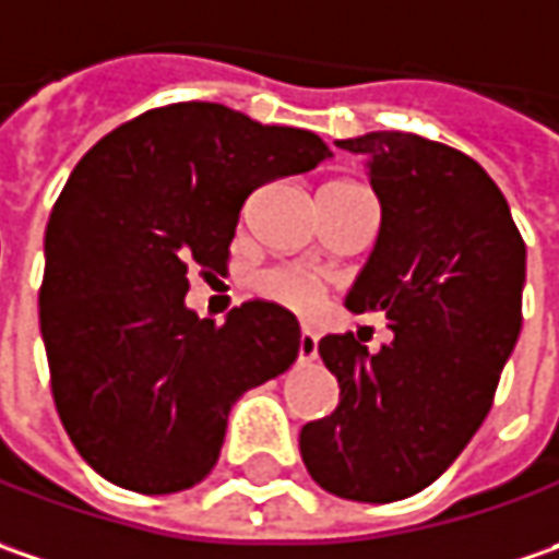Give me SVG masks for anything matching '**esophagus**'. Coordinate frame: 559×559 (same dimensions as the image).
I'll return each instance as SVG.
<instances>
[{"label":"esophagus","instance_id":"esophagus-1","mask_svg":"<svg viewBox=\"0 0 559 559\" xmlns=\"http://www.w3.org/2000/svg\"><path fill=\"white\" fill-rule=\"evenodd\" d=\"M319 356V337L312 334V331H304L300 334V359L309 362V359H316Z\"/></svg>","mask_w":559,"mask_h":559}]
</instances>
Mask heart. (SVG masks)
<instances>
[{"instance_id":"heart-1","label":"heart","mask_w":559,"mask_h":559,"mask_svg":"<svg viewBox=\"0 0 559 559\" xmlns=\"http://www.w3.org/2000/svg\"><path fill=\"white\" fill-rule=\"evenodd\" d=\"M255 297L269 300V304L281 306L287 312H297V316H319L328 304V290L322 281L316 275H309L304 269H294V265H269V269H259L253 278H250Z\"/></svg>"}]
</instances>
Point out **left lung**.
<instances>
[{
  "label": "left lung",
  "instance_id": "obj_1",
  "mask_svg": "<svg viewBox=\"0 0 559 559\" xmlns=\"http://www.w3.org/2000/svg\"><path fill=\"white\" fill-rule=\"evenodd\" d=\"M337 146L369 158L381 200L347 306L384 312L394 341H319L341 401L304 425L300 453L331 495L391 503L428 488L485 423L522 328L525 240L498 183L448 143L376 131Z\"/></svg>",
  "mask_w": 559,
  "mask_h": 559
}]
</instances>
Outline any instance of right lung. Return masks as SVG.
I'll return each mask as SVG.
<instances>
[{"instance_id":"obj_1","label":"right lung","mask_w":559,"mask_h":559,"mask_svg":"<svg viewBox=\"0 0 559 559\" xmlns=\"http://www.w3.org/2000/svg\"><path fill=\"white\" fill-rule=\"evenodd\" d=\"M331 158L322 136L218 103L118 124L61 187L46 225L39 331L71 444L111 485L171 495L218 463L231 403L300 353L294 312L247 300L228 319L183 306L187 272L225 275L259 183Z\"/></svg>"}]
</instances>
